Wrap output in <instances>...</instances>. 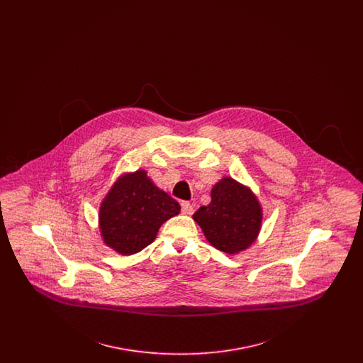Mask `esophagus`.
<instances>
[{
    "mask_svg": "<svg viewBox=\"0 0 363 363\" xmlns=\"http://www.w3.org/2000/svg\"><path fill=\"white\" fill-rule=\"evenodd\" d=\"M181 208H182V213L184 215H191L194 212V208L188 201H182L181 203Z\"/></svg>",
    "mask_w": 363,
    "mask_h": 363,
    "instance_id": "obj_1",
    "label": "esophagus"
}]
</instances>
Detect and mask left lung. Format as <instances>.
I'll return each instance as SVG.
<instances>
[{
    "mask_svg": "<svg viewBox=\"0 0 363 363\" xmlns=\"http://www.w3.org/2000/svg\"><path fill=\"white\" fill-rule=\"evenodd\" d=\"M193 219L213 247L227 255H238L257 240L262 208L249 186L223 177L211 190V203L199 208Z\"/></svg>",
    "mask_w": 363,
    "mask_h": 363,
    "instance_id": "left-lung-1",
    "label": "left lung"
}]
</instances>
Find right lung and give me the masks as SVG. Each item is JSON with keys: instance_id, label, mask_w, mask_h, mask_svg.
I'll return each instance as SVG.
<instances>
[{"instance_id": "add662e5", "label": "right lung", "mask_w": 363, "mask_h": 363, "mask_svg": "<svg viewBox=\"0 0 363 363\" xmlns=\"http://www.w3.org/2000/svg\"><path fill=\"white\" fill-rule=\"evenodd\" d=\"M181 206L159 189L145 170L118 177L99 208V231L104 245L122 256L141 252L155 241L166 220Z\"/></svg>"}]
</instances>
